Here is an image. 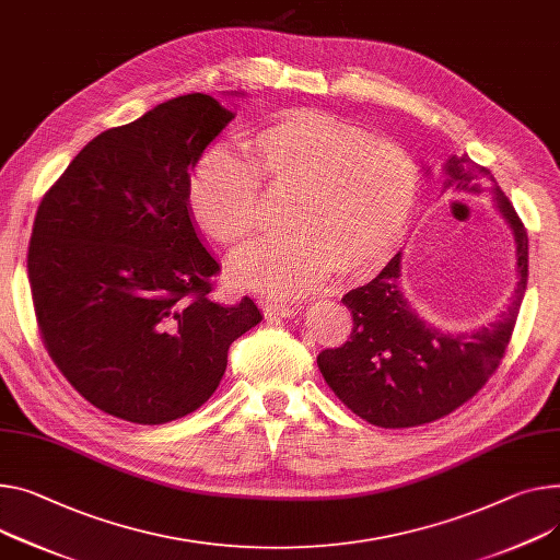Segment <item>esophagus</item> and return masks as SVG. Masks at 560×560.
Here are the masks:
<instances>
[{
    "mask_svg": "<svg viewBox=\"0 0 560 560\" xmlns=\"http://www.w3.org/2000/svg\"><path fill=\"white\" fill-rule=\"evenodd\" d=\"M303 312L300 305H287V303H265V314L273 318H293Z\"/></svg>",
    "mask_w": 560,
    "mask_h": 560,
    "instance_id": "esophagus-1",
    "label": "esophagus"
}]
</instances>
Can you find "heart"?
Here are the masks:
<instances>
[{"label": "heart", "mask_w": 560, "mask_h": 560, "mask_svg": "<svg viewBox=\"0 0 560 560\" xmlns=\"http://www.w3.org/2000/svg\"><path fill=\"white\" fill-rule=\"evenodd\" d=\"M248 163L212 148L188 177L197 224L237 248L260 226V182L289 188L287 235L240 253L233 273L244 287L291 295L334 269L365 276L399 246L419 197L410 154L325 112H287L244 137Z\"/></svg>", "instance_id": "heart-1"}]
</instances>
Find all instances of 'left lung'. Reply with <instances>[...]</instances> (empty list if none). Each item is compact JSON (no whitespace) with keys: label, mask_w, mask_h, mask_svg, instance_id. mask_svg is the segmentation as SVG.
Listing matches in <instances>:
<instances>
[{"label":"left lung","mask_w":560,"mask_h":560,"mask_svg":"<svg viewBox=\"0 0 560 560\" xmlns=\"http://www.w3.org/2000/svg\"><path fill=\"white\" fill-rule=\"evenodd\" d=\"M446 192L487 195L500 210L515 242V287L504 312L470 331L442 329L410 305L401 289V250L372 282L342 295L354 329L346 346L318 354V368L342 404L381 428L435 421L476 395L500 365L527 289V231L491 172L468 154H453L442 165Z\"/></svg>","instance_id":"8db88e82"}]
</instances>
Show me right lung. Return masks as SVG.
I'll return each instance as SVG.
<instances>
[{
	"mask_svg": "<svg viewBox=\"0 0 560 560\" xmlns=\"http://www.w3.org/2000/svg\"><path fill=\"white\" fill-rule=\"evenodd\" d=\"M233 118L206 94L161 103L92 139L37 208L28 282L42 340L107 415L156 425L197 410L231 342L262 320L250 298L226 307L210 295L220 265L188 203L190 170Z\"/></svg>",
	"mask_w": 560,
	"mask_h": 560,
	"instance_id": "right-lung-1",
	"label": "right lung"
}]
</instances>
